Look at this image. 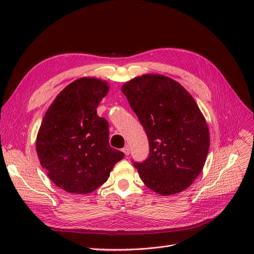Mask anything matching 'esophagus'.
Wrapping results in <instances>:
<instances>
[{
    "instance_id": "34e87169",
    "label": "esophagus",
    "mask_w": 254,
    "mask_h": 254,
    "mask_svg": "<svg viewBox=\"0 0 254 254\" xmlns=\"http://www.w3.org/2000/svg\"><path fill=\"white\" fill-rule=\"evenodd\" d=\"M123 152L125 153V156H128V155H129V152H130V150H129V148H128V147H124V148H123Z\"/></svg>"
}]
</instances>
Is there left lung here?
<instances>
[{
	"instance_id": "obj_1",
	"label": "left lung",
	"mask_w": 254,
	"mask_h": 254,
	"mask_svg": "<svg viewBox=\"0 0 254 254\" xmlns=\"http://www.w3.org/2000/svg\"><path fill=\"white\" fill-rule=\"evenodd\" d=\"M149 142V156L134 163L142 181L162 196L188 189L202 172L210 132L197 103L181 84L161 74H144L122 86Z\"/></svg>"
}]
</instances>
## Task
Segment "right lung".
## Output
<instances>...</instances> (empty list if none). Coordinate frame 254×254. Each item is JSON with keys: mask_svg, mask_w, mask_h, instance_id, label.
<instances>
[{"mask_svg": "<svg viewBox=\"0 0 254 254\" xmlns=\"http://www.w3.org/2000/svg\"><path fill=\"white\" fill-rule=\"evenodd\" d=\"M109 89L108 82L95 77L74 80L54 99L38 130L40 164L49 178L68 193L95 190L124 157L109 145V125L96 112Z\"/></svg>", "mask_w": 254, "mask_h": 254, "instance_id": "obj_1", "label": "right lung"}]
</instances>
